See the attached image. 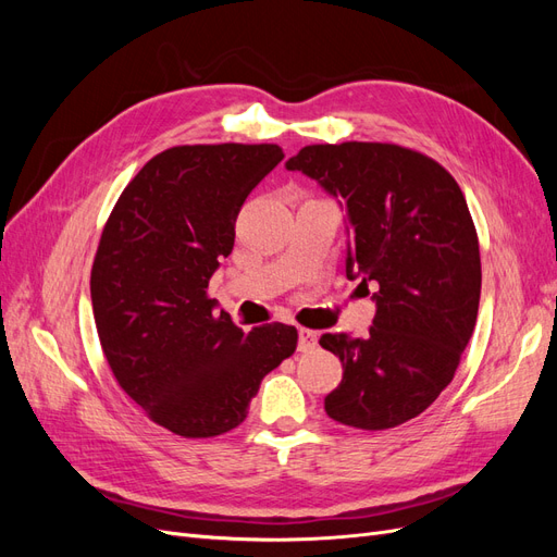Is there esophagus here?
Returning <instances> with one entry per match:
<instances>
[{
	"mask_svg": "<svg viewBox=\"0 0 557 557\" xmlns=\"http://www.w3.org/2000/svg\"><path fill=\"white\" fill-rule=\"evenodd\" d=\"M318 346V334L313 330H307V327H299V350L307 352V350H313Z\"/></svg>",
	"mask_w": 557,
	"mask_h": 557,
	"instance_id": "1",
	"label": "esophagus"
}]
</instances>
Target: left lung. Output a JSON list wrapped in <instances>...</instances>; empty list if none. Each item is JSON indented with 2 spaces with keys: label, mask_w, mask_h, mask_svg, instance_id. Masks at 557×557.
Listing matches in <instances>:
<instances>
[{
  "label": "left lung",
  "mask_w": 557,
  "mask_h": 557,
  "mask_svg": "<svg viewBox=\"0 0 557 557\" xmlns=\"http://www.w3.org/2000/svg\"><path fill=\"white\" fill-rule=\"evenodd\" d=\"M285 170L339 199L350 230L346 276L379 285L364 339L320 336L344 364L325 411L358 430L407 423L453 381L476 325L481 256L460 185L397 144L305 146Z\"/></svg>",
  "instance_id": "left-lung-1"
}]
</instances>
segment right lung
<instances>
[{
    "mask_svg": "<svg viewBox=\"0 0 557 557\" xmlns=\"http://www.w3.org/2000/svg\"><path fill=\"white\" fill-rule=\"evenodd\" d=\"M281 160L276 144L166 148L104 225L90 274L99 342L117 385L174 434L242 425L262 379L297 348L293 325L244 334L207 295L242 205Z\"/></svg>",
    "mask_w": 557,
    "mask_h": 557,
    "instance_id": "obj_1",
    "label": "right lung"
}]
</instances>
